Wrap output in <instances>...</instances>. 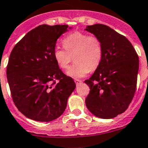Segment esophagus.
<instances>
[{
    "mask_svg": "<svg viewBox=\"0 0 148 148\" xmlns=\"http://www.w3.org/2000/svg\"><path fill=\"white\" fill-rule=\"evenodd\" d=\"M74 82H75V83H76V84H77V85H79V84H80L82 83L81 80L77 79H74Z\"/></svg>",
    "mask_w": 148,
    "mask_h": 148,
    "instance_id": "34e87169",
    "label": "esophagus"
}]
</instances>
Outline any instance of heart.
Instances as JSON below:
<instances>
[{
  "label": "heart",
  "instance_id": "heart-1",
  "mask_svg": "<svg viewBox=\"0 0 148 148\" xmlns=\"http://www.w3.org/2000/svg\"><path fill=\"white\" fill-rule=\"evenodd\" d=\"M62 43L65 50L56 48L53 57L61 69H67L74 57L75 64L67 71L68 76L82 78L99 66L103 57V46L96 36L74 32L67 35Z\"/></svg>",
  "mask_w": 148,
  "mask_h": 148
}]
</instances>
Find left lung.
Instances as JSON below:
<instances>
[{
    "label": "left lung",
    "instance_id": "1",
    "mask_svg": "<svg viewBox=\"0 0 148 148\" xmlns=\"http://www.w3.org/2000/svg\"><path fill=\"white\" fill-rule=\"evenodd\" d=\"M85 30L98 38L103 46L100 65L84 81L90 89L86 106L98 118H114L128 108L134 95L138 56L126 37L108 26L96 24Z\"/></svg>",
    "mask_w": 148,
    "mask_h": 148
}]
</instances>
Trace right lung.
I'll list each match as a JSON object with an SVG mask.
<instances>
[{
    "instance_id": "1",
    "label": "right lung",
    "mask_w": 148,
    "mask_h": 148,
    "mask_svg": "<svg viewBox=\"0 0 148 148\" xmlns=\"http://www.w3.org/2000/svg\"><path fill=\"white\" fill-rule=\"evenodd\" d=\"M68 29L71 27L66 24L40 25L11 51L6 70L11 96L18 110L30 119H56L75 89L73 79L62 72L53 57L57 40Z\"/></svg>"
}]
</instances>
